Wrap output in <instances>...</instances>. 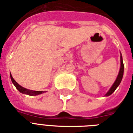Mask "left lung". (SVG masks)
<instances>
[{"label":"left lung","instance_id":"obj_1","mask_svg":"<svg viewBox=\"0 0 133 133\" xmlns=\"http://www.w3.org/2000/svg\"><path fill=\"white\" fill-rule=\"evenodd\" d=\"M121 56H120V62H121V65H120V69H119V74L117 75V77L115 81L114 82V83L112 85V87L110 88V90L108 91V92L105 95V97H108V96H110V95H112V93L115 92L117 88L119 86V85L121 83V81L122 80V78H123V75H124V63H123V58H122V54Z\"/></svg>","mask_w":133,"mask_h":133}]
</instances>
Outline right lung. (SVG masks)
Wrapping results in <instances>:
<instances>
[{
	"label": "right lung",
	"mask_w": 133,
	"mask_h": 133,
	"mask_svg": "<svg viewBox=\"0 0 133 133\" xmlns=\"http://www.w3.org/2000/svg\"><path fill=\"white\" fill-rule=\"evenodd\" d=\"M10 78H11V82L13 83V84L15 85V87L21 93H23V94H25V95H30V96H36V95H41L42 93H44V91H34V90H28V89H26L25 88L22 87L21 85H20L18 83L16 82V81L14 79V78L11 76V73H10Z\"/></svg>",
	"instance_id": "right-lung-1"
}]
</instances>
